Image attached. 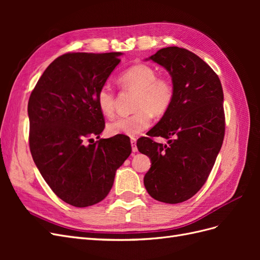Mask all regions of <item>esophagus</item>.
I'll return each instance as SVG.
<instances>
[{"label": "esophagus", "mask_w": 260, "mask_h": 260, "mask_svg": "<svg viewBox=\"0 0 260 260\" xmlns=\"http://www.w3.org/2000/svg\"><path fill=\"white\" fill-rule=\"evenodd\" d=\"M130 143H131V146H132V152H133V153L138 152V147H137V140H136V138H131V140H130Z\"/></svg>", "instance_id": "obj_1"}]
</instances>
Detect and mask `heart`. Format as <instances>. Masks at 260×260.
Masks as SVG:
<instances>
[{"mask_svg": "<svg viewBox=\"0 0 260 260\" xmlns=\"http://www.w3.org/2000/svg\"><path fill=\"white\" fill-rule=\"evenodd\" d=\"M122 89L137 91L133 109L135 113L118 117L107 123L108 135L133 137L151 127L154 116L168 112L175 98L172 82L167 78L157 77L156 70L145 64H137L125 69L118 78ZM96 103L102 114L112 117L115 113V91L112 86H101Z\"/></svg>", "mask_w": 260, "mask_h": 260, "instance_id": "heart-1", "label": "heart"}]
</instances>
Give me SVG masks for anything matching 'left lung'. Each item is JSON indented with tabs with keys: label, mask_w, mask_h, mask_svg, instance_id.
I'll return each instance as SVG.
<instances>
[{
	"label": "left lung",
	"mask_w": 260,
	"mask_h": 260,
	"mask_svg": "<svg viewBox=\"0 0 260 260\" xmlns=\"http://www.w3.org/2000/svg\"><path fill=\"white\" fill-rule=\"evenodd\" d=\"M149 59L169 73L175 98L148 135L172 137L168 145L149 138L137 143L152 161L144 185L156 201L178 204L201 190L214 167L224 137L223 91L214 70L188 50L169 46Z\"/></svg>",
	"instance_id": "1"
}]
</instances>
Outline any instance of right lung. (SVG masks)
Segmentation results:
<instances>
[{
	"label": "right lung",
	"instance_id": "obj_1",
	"mask_svg": "<svg viewBox=\"0 0 260 260\" xmlns=\"http://www.w3.org/2000/svg\"><path fill=\"white\" fill-rule=\"evenodd\" d=\"M122 53H67L52 61L28 102L29 145L36 166L52 191L75 207L103 201L116 170L131 154L124 137L100 139L104 117L98 92ZM90 140V139H89Z\"/></svg>",
	"mask_w": 260,
	"mask_h": 260
}]
</instances>
